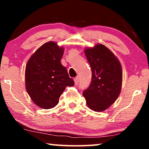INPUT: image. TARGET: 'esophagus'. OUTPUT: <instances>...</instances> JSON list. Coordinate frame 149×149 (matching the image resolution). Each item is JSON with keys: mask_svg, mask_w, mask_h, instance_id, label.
Masks as SVG:
<instances>
[{"mask_svg": "<svg viewBox=\"0 0 149 149\" xmlns=\"http://www.w3.org/2000/svg\"><path fill=\"white\" fill-rule=\"evenodd\" d=\"M74 83L75 85H77L79 83V77H75L74 79Z\"/></svg>", "mask_w": 149, "mask_h": 149, "instance_id": "esophagus-1", "label": "esophagus"}]
</instances>
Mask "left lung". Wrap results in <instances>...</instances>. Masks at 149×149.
Listing matches in <instances>:
<instances>
[{
	"instance_id": "1",
	"label": "left lung",
	"mask_w": 149,
	"mask_h": 149,
	"mask_svg": "<svg viewBox=\"0 0 149 149\" xmlns=\"http://www.w3.org/2000/svg\"><path fill=\"white\" fill-rule=\"evenodd\" d=\"M92 72L91 81L83 95L89 109L96 112L107 109L121 92L122 68L115 55L102 44L85 49Z\"/></svg>"
}]
</instances>
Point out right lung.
<instances>
[{"instance_id":"right-lung-1","label":"right lung","mask_w":149,"mask_h":149,"mask_svg":"<svg viewBox=\"0 0 149 149\" xmlns=\"http://www.w3.org/2000/svg\"><path fill=\"white\" fill-rule=\"evenodd\" d=\"M64 48L47 42L30 57L26 66V88L34 104L43 109L56 107L67 86H73L66 68L61 64Z\"/></svg>"}]
</instances>
